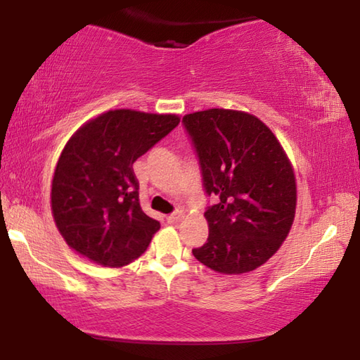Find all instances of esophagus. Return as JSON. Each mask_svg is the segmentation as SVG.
<instances>
[{"mask_svg":"<svg viewBox=\"0 0 360 360\" xmlns=\"http://www.w3.org/2000/svg\"><path fill=\"white\" fill-rule=\"evenodd\" d=\"M182 219H184V213H182V212H174V213H172V215L167 217V221L170 224L179 223V221H182Z\"/></svg>","mask_w":360,"mask_h":360,"instance_id":"obj_1","label":"esophagus"}]
</instances>
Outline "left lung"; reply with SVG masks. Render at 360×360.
I'll list each match as a JSON object with an SVG mask.
<instances>
[{
  "instance_id": "8db88e82",
  "label": "left lung",
  "mask_w": 360,
  "mask_h": 360,
  "mask_svg": "<svg viewBox=\"0 0 360 360\" xmlns=\"http://www.w3.org/2000/svg\"><path fill=\"white\" fill-rule=\"evenodd\" d=\"M182 122L200 158L205 192L218 200L204 213L207 243L193 255L219 274L255 271L292 227L294 167L271 128L254 114L210 108L186 114Z\"/></svg>"
}]
</instances>
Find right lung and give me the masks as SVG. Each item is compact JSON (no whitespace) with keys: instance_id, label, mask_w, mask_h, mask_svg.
<instances>
[{"instance_id":"obj_1","label":"right lung","mask_w":360,"mask_h":360,"mask_svg":"<svg viewBox=\"0 0 360 360\" xmlns=\"http://www.w3.org/2000/svg\"><path fill=\"white\" fill-rule=\"evenodd\" d=\"M179 122L178 114L110 110L70 137L53 172L51 210L80 257L122 267L147 250L160 224L141 207L133 164Z\"/></svg>"}]
</instances>
